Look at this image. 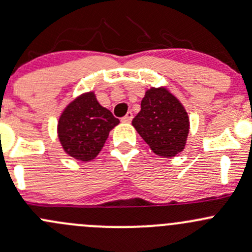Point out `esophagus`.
<instances>
[{"label": "esophagus", "instance_id": "1", "mask_svg": "<svg viewBox=\"0 0 252 252\" xmlns=\"http://www.w3.org/2000/svg\"><path fill=\"white\" fill-rule=\"evenodd\" d=\"M131 119H133V113L128 112L123 118H122V122H123V123H130Z\"/></svg>", "mask_w": 252, "mask_h": 252}]
</instances>
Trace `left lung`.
Listing matches in <instances>:
<instances>
[{"label": "left lung", "instance_id": "8db88e82", "mask_svg": "<svg viewBox=\"0 0 252 252\" xmlns=\"http://www.w3.org/2000/svg\"><path fill=\"white\" fill-rule=\"evenodd\" d=\"M133 126L156 155L174 157L186 145L189 119L181 102L168 89L151 88Z\"/></svg>", "mask_w": 252, "mask_h": 252}]
</instances>
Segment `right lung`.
I'll use <instances>...</instances> for the list:
<instances>
[{
	"instance_id": "add662e5",
	"label": "right lung",
	"mask_w": 252,
	"mask_h": 252,
	"mask_svg": "<svg viewBox=\"0 0 252 252\" xmlns=\"http://www.w3.org/2000/svg\"><path fill=\"white\" fill-rule=\"evenodd\" d=\"M119 123L110 110L97 102L94 93H86L63 110L58 123V136L66 153L75 159H94Z\"/></svg>"
}]
</instances>
